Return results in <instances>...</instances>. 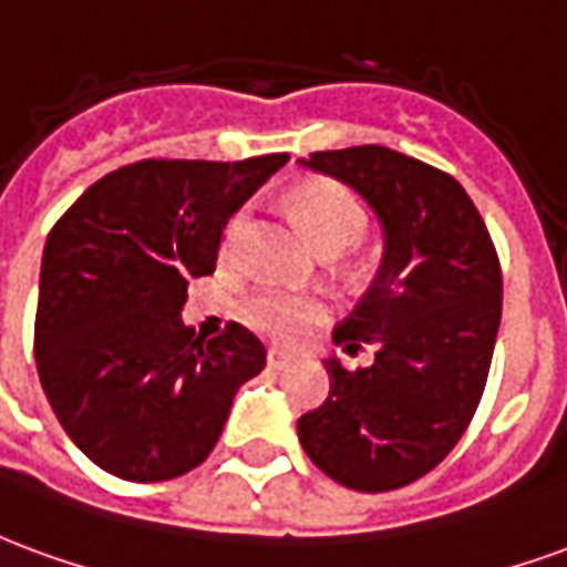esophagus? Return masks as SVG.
Returning <instances> with one entry per match:
<instances>
[{"mask_svg":"<svg viewBox=\"0 0 567 567\" xmlns=\"http://www.w3.org/2000/svg\"><path fill=\"white\" fill-rule=\"evenodd\" d=\"M292 359H296L292 353H287V350H278V347H275V350H268V369H275V371L287 369Z\"/></svg>","mask_w":567,"mask_h":567,"instance_id":"1","label":"esophagus"}]
</instances>
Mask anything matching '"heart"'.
I'll list each match as a JSON object with an SVG mask.
<instances>
[{
  "mask_svg": "<svg viewBox=\"0 0 567 567\" xmlns=\"http://www.w3.org/2000/svg\"><path fill=\"white\" fill-rule=\"evenodd\" d=\"M292 208L323 254L329 250L338 254V250L350 247L362 238L365 226H369V214L362 208V202L338 181H326V177L301 184L292 193ZM244 229H247V210H238L223 235L226 254H233L238 247ZM326 313H329V305L323 296L301 292V289L266 287L256 289L254 296L244 301V320L254 326L256 332L278 338V341H296L311 326L326 320Z\"/></svg>",
  "mask_w": 567,
  "mask_h": 567,
  "instance_id": "heart-1",
  "label": "heart"
}]
</instances>
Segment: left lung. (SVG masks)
<instances>
[{"label": "left lung", "mask_w": 567, "mask_h": 567, "mask_svg": "<svg viewBox=\"0 0 567 567\" xmlns=\"http://www.w3.org/2000/svg\"><path fill=\"white\" fill-rule=\"evenodd\" d=\"M301 163L353 187L383 226L369 292L334 329L369 369L326 359L329 399L299 416L317 468L357 493H390L435 468L481 404L502 323V266L456 177L380 144Z\"/></svg>", "instance_id": "obj_1"}]
</instances>
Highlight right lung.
<instances>
[{
  "instance_id": "obj_1",
  "label": "right lung",
  "mask_w": 567,
  "mask_h": 567,
  "mask_svg": "<svg viewBox=\"0 0 567 567\" xmlns=\"http://www.w3.org/2000/svg\"><path fill=\"white\" fill-rule=\"evenodd\" d=\"M287 153L238 163L142 159L111 172L44 244L35 362L53 414L99 468L159 483L202 465L235 392L266 369L241 323L202 341L181 323L214 275L226 223Z\"/></svg>"
}]
</instances>
